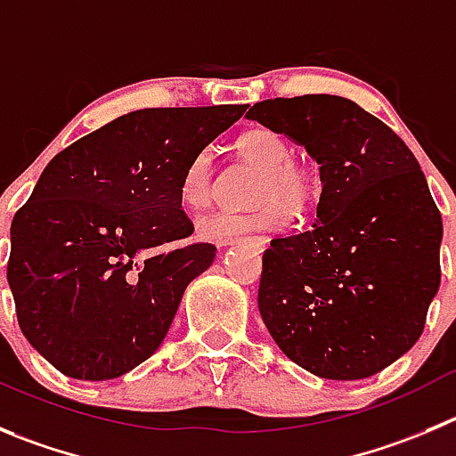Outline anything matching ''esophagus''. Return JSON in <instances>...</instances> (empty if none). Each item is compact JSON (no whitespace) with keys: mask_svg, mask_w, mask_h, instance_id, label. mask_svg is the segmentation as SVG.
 Returning a JSON list of instances; mask_svg holds the SVG:
<instances>
[{"mask_svg":"<svg viewBox=\"0 0 456 456\" xmlns=\"http://www.w3.org/2000/svg\"><path fill=\"white\" fill-rule=\"evenodd\" d=\"M228 246H250L253 250H266L268 246V237L264 235H255V237H244V240H235V241H228Z\"/></svg>","mask_w":456,"mask_h":456,"instance_id":"esophagus-1","label":"esophagus"}]
</instances>
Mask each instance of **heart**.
<instances>
[{"instance_id": "obj_1", "label": "heart", "mask_w": 456, "mask_h": 456, "mask_svg": "<svg viewBox=\"0 0 456 456\" xmlns=\"http://www.w3.org/2000/svg\"><path fill=\"white\" fill-rule=\"evenodd\" d=\"M237 151L262 170L255 201L262 203L253 212H212L197 221L201 240L235 241L250 232H280L290 224L291 212H305L318 194L314 170L300 160H293L290 142L280 132L253 127L237 138ZM215 154L199 150L181 172L179 197L188 208H203L210 201Z\"/></svg>"}]
</instances>
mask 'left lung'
Masks as SVG:
<instances>
[{"instance_id":"obj_1","label":"left lung","mask_w":456,"mask_h":456,"mask_svg":"<svg viewBox=\"0 0 456 456\" xmlns=\"http://www.w3.org/2000/svg\"><path fill=\"white\" fill-rule=\"evenodd\" d=\"M246 116L305 145L322 181L314 228L264 253V324L320 379L379 374L419 340L441 284L444 221L419 160L340 95L262 101Z\"/></svg>"}]
</instances>
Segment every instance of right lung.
<instances>
[{
	"mask_svg": "<svg viewBox=\"0 0 456 456\" xmlns=\"http://www.w3.org/2000/svg\"><path fill=\"white\" fill-rule=\"evenodd\" d=\"M246 105L138 110L53 156L11 224L8 286L26 340L64 376L110 380L147 361L215 259L181 210L188 160Z\"/></svg>",
	"mask_w": 456,
	"mask_h": 456,
	"instance_id": "add662e5",
	"label": "right lung"
}]
</instances>
